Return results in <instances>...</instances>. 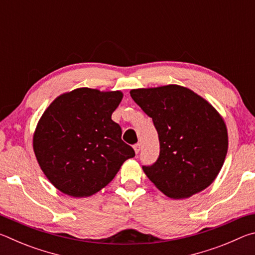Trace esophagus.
<instances>
[{
	"instance_id": "1",
	"label": "esophagus",
	"mask_w": 255,
	"mask_h": 255,
	"mask_svg": "<svg viewBox=\"0 0 255 255\" xmlns=\"http://www.w3.org/2000/svg\"><path fill=\"white\" fill-rule=\"evenodd\" d=\"M133 150H135V153H136V154L139 153V150H140V144H136V145H133Z\"/></svg>"
}]
</instances>
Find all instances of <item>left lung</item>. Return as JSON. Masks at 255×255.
Listing matches in <instances>:
<instances>
[{
	"instance_id": "1",
	"label": "left lung",
	"mask_w": 255,
	"mask_h": 255,
	"mask_svg": "<svg viewBox=\"0 0 255 255\" xmlns=\"http://www.w3.org/2000/svg\"><path fill=\"white\" fill-rule=\"evenodd\" d=\"M132 100L153 119L159 156L143 166L164 195L184 199L214 182L228 148L226 124L219 112L192 90L169 84L133 89Z\"/></svg>"
}]
</instances>
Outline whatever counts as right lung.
I'll use <instances>...</instances> for the list:
<instances>
[{
  "label": "right lung",
  "mask_w": 255,
  "mask_h": 255,
  "mask_svg": "<svg viewBox=\"0 0 255 255\" xmlns=\"http://www.w3.org/2000/svg\"><path fill=\"white\" fill-rule=\"evenodd\" d=\"M122 91L79 88L60 94L37 124L32 146L40 169L60 192L90 197L111 182L135 156L111 115Z\"/></svg>",
  "instance_id": "right-lung-1"
}]
</instances>
